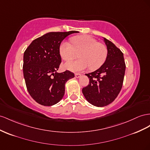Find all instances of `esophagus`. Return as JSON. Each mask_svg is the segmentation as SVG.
Masks as SVG:
<instances>
[{"mask_svg": "<svg viewBox=\"0 0 150 150\" xmlns=\"http://www.w3.org/2000/svg\"><path fill=\"white\" fill-rule=\"evenodd\" d=\"M75 77L76 78H79L81 77V74H79V73H76L75 74Z\"/></svg>", "mask_w": 150, "mask_h": 150, "instance_id": "1", "label": "esophagus"}]
</instances>
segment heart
<instances>
[{
  "label": "heart",
  "mask_w": 150,
  "mask_h": 150,
  "mask_svg": "<svg viewBox=\"0 0 150 150\" xmlns=\"http://www.w3.org/2000/svg\"><path fill=\"white\" fill-rule=\"evenodd\" d=\"M71 44L62 42L59 46V54L64 60H69L78 54L76 60L66 62L64 67L72 72L83 71L90 67L91 70L98 69L105 63L108 55L107 47L98 43L96 39L88 35L76 36L71 38Z\"/></svg>",
  "instance_id": "1"
}]
</instances>
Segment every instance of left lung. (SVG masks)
I'll list each match as a JSON object with an SVG mask.
<instances>
[{"label": "left lung", "instance_id": "obj_1", "mask_svg": "<svg viewBox=\"0 0 150 150\" xmlns=\"http://www.w3.org/2000/svg\"><path fill=\"white\" fill-rule=\"evenodd\" d=\"M108 55L98 69L86 74L89 84L82 92L89 103L96 107H104L117 98L122 89L125 71L123 53L112 42L103 38Z\"/></svg>", "mask_w": 150, "mask_h": 150}]
</instances>
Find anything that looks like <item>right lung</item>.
Returning <instances> with one entry per match:
<instances>
[{"instance_id":"add662e5","label":"right lung","mask_w":150,"mask_h":150,"mask_svg":"<svg viewBox=\"0 0 150 150\" xmlns=\"http://www.w3.org/2000/svg\"><path fill=\"white\" fill-rule=\"evenodd\" d=\"M78 32H50L34 40L25 50L24 78L28 92L38 103L52 106L63 98L65 84L74 74L57 72L61 63L59 46L68 35Z\"/></svg>"}]
</instances>
